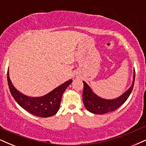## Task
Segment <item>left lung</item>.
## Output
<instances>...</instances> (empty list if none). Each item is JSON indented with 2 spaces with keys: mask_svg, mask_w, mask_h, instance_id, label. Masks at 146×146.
Returning a JSON list of instances; mask_svg holds the SVG:
<instances>
[{
  "mask_svg": "<svg viewBox=\"0 0 146 146\" xmlns=\"http://www.w3.org/2000/svg\"><path fill=\"white\" fill-rule=\"evenodd\" d=\"M135 78V72L134 69L133 82L131 87L123 94L113 100H106L100 98L93 92L87 82L82 81L84 84L82 101L84 106L90 112L96 114H104L110 111L116 110L125 103L130 95L131 91L133 89Z\"/></svg>",
  "mask_w": 146,
  "mask_h": 146,
  "instance_id": "obj_1",
  "label": "left lung"
}]
</instances>
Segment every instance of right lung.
<instances>
[{
    "mask_svg": "<svg viewBox=\"0 0 146 146\" xmlns=\"http://www.w3.org/2000/svg\"><path fill=\"white\" fill-rule=\"evenodd\" d=\"M7 80L10 92L17 103L30 114L43 118L53 116L58 111L63 93L72 82V80L70 79L43 96L29 97L19 92L13 85L9 74V69Z\"/></svg>",
    "mask_w": 146,
    "mask_h": 146,
    "instance_id": "obj_1",
    "label": "right lung"
}]
</instances>
